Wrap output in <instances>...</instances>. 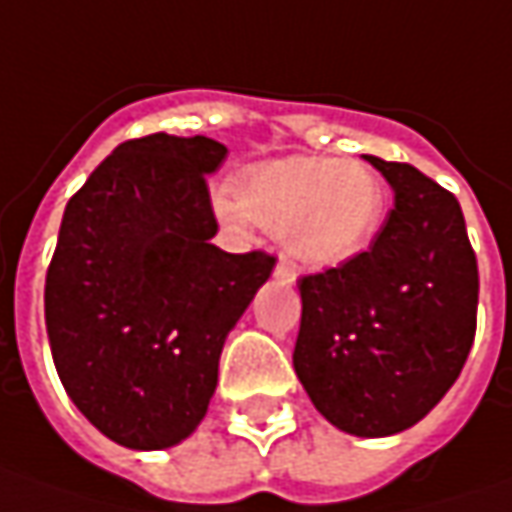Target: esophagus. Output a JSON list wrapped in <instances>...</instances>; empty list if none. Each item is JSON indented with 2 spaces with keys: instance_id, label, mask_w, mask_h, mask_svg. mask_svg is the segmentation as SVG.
I'll list each match as a JSON object with an SVG mask.
<instances>
[{
  "instance_id": "esophagus-1",
  "label": "esophagus",
  "mask_w": 512,
  "mask_h": 512,
  "mask_svg": "<svg viewBox=\"0 0 512 512\" xmlns=\"http://www.w3.org/2000/svg\"><path fill=\"white\" fill-rule=\"evenodd\" d=\"M276 279H282V282H293V279H296L293 267L287 265L285 259H279V262H276Z\"/></svg>"
}]
</instances>
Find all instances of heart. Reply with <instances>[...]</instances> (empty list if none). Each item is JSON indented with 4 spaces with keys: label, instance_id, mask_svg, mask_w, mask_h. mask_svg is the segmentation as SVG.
I'll return each instance as SVG.
<instances>
[{
    "label": "heart",
    "instance_id": "1",
    "mask_svg": "<svg viewBox=\"0 0 512 512\" xmlns=\"http://www.w3.org/2000/svg\"><path fill=\"white\" fill-rule=\"evenodd\" d=\"M227 225L256 222L279 233L285 253L299 265L327 267L356 256L382 219V187L359 162L293 156L250 170L236 196L213 199Z\"/></svg>",
    "mask_w": 512,
    "mask_h": 512
}]
</instances>
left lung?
Instances as JSON below:
<instances>
[{
  "instance_id": "8db88e82",
  "label": "left lung",
  "mask_w": 512,
  "mask_h": 512,
  "mask_svg": "<svg viewBox=\"0 0 512 512\" xmlns=\"http://www.w3.org/2000/svg\"><path fill=\"white\" fill-rule=\"evenodd\" d=\"M367 162L393 187L373 245L299 279L293 367L350 436L402 433L442 402L476 336L479 267L459 199L413 165Z\"/></svg>"
}]
</instances>
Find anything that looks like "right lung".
I'll use <instances>...</instances> for the list:
<instances>
[{
	"label": "right lung",
	"mask_w": 512,
	"mask_h": 512,
	"mask_svg": "<svg viewBox=\"0 0 512 512\" xmlns=\"http://www.w3.org/2000/svg\"><path fill=\"white\" fill-rule=\"evenodd\" d=\"M225 145L122 142L70 196L45 279V325L70 402L110 442L162 450L205 419L227 333L276 259L225 253L207 173Z\"/></svg>",
	"instance_id": "1"
}]
</instances>
